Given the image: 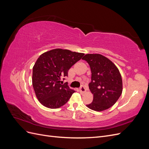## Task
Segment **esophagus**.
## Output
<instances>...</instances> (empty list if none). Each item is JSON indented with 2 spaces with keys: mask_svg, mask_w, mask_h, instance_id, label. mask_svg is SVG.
<instances>
[{
  "mask_svg": "<svg viewBox=\"0 0 149 149\" xmlns=\"http://www.w3.org/2000/svg\"><path fill=\"white\" fill-rule=\"evenodd\" d=\"M79 91L81 93H84L86 92V88L84 86H81V88H79Z\"/></svg>",
  "mask_w": 149,
  "mask_h": 149,
  "instance_id": "1",
  "label": "esophagus"
}]
</instances>
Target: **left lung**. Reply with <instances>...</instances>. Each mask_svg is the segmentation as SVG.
Masks as SVG:
<instances>
[{"instance_id": "obj_1", "label": "left lung", "mask_w": 149, "mask_h": 149, "mask_svg": "<svg viewBox=\"0 0 149 149\" xmlns=\"http://www.w3.org/2000/svg\"><path fill=\"white\" fill-rule=\"evenodd\" d=\"M82 59L87 61L91 71L89 88L93 94V101L86 106L96 111L109 109L123 92V81L118 68L100 54H87Z\"/></svg>"}]
</instances>
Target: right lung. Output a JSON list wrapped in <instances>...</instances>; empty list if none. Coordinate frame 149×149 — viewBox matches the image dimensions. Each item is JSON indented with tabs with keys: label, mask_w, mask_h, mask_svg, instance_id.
<instances>
[{
	"label": "right lung",
	"mask_w": 149,
	"mask_h": 149,
	"mask_svg": "<svg viewBox=\"0 0 149 149\" xmlns=\"http://www.w3.org/2000/svg\"><path fill=\"white\" fill-rule=\"evenodd\" d=\"M84 55L56 48L39 56L33 67L32 84L36 96L42 105L56 109L68 101L75 91L65 84H60V80L68 76L70 68Z\"/></svg>",
	"instance_id": "obj_1"
}]
</instances>
